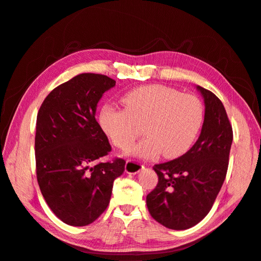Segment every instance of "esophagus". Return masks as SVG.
<instances>
[{
	"mask_svg": "<svg viewBox=\"0 0 261 261\" xmlns=\"http://www.w3.org/2000/svg\"><path fill=\"white\" fill-rule=\"evenodd\" d=\"M144 168V165L140 161H135V160H127L126 166H124V169H126V173L128 174H138L141 172Z\"/></svg>",
	"mask_w": 261,
	"mask_h": 261,
	"instance_id": "34e87169",
	"label": "esophagus"
}]
</instances>
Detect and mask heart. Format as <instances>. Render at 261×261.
Wrapping results in <instances>:
<instances>
[{
    "label": "heart",
    "mask_w": 261,
    "mask_h": 261,
    "mask_svg": "<svg viewBox=\"0 0 261 261\" xmlns=\"http://www.w3.org/2000/svg\"><path fill=\"white\" fill-rule=\"evenodd\" d=\"M122 109L105 105L100 109V128L116 147L127 149L140 135L146 138L130 149L141 158L162 153L174 159L186 153L194 143L203 120V107L194 95L180 94L164 85L134 88L121 98Z\"/></svg>",
    "instance_id": "obj_1"
}]
</instances>
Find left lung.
I'll return each instance as SVG.
<instances>
[{
	"label": "left lung",
	"instance_id": "8db88e82",
	"mask_svg": "<svg viewBox=\"0 0 261 261\" xmlns=\"http://www.w3.org/2000/svg\"><path fill=\"white\" fill-rule=\"evenodd\" d=\"M205 99V119L196 143L185 154L152 168L159 180L146 197L151 217L165 227L184 230L211 210L227 174L232 128L222 101L197 86Z\"/></svg>",
	"mask_w": 261,
	"mask_h": 261
}]
</instances>
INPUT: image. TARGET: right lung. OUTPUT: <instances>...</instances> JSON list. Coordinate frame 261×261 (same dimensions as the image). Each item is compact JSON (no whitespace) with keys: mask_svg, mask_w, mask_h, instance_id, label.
I'll return each instance as SVG.
<instances>
[{"mask_svg":"<svg viewBox=\"0 0 261 261\" xmlns=\"http://www.w3.org/2000/svg\"><path fill=\"white\" fill-rule=\"evenodd\" d=\"M116 81L81 73L58 87L38 111L35 137L36 175L53 213L71 226L95 222L108 208L113 182L126 161L98 162L112 150L95 118L97 103Z\"/></svg>","mask_w":261,"mask_h":261,"instance_id":"right-lung-1","label":"right lung"}]
</instances>
